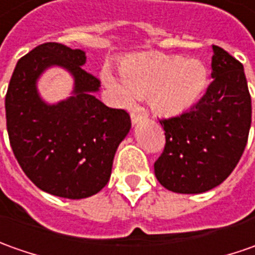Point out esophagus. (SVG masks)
I'll list each match as a JSON object with an SVG mask.
<instances>
[{
    "mask_svg": "<svg viewBox=\"0 0 255 255\" xmlns=\"http://www.w3.org/2000/svg\"><path fill=\"white\" fill-rule=\"evenodd\" d=\"M145 119H146V116H144V114L131 113V121H132V124H136V123H139V121H142V120Z\"/></svg>",
    "mask_w": 255,
    "mask_h": 255,
    "instance_id": "obj_1",
    "label": "esophagus"
}]
</instances>
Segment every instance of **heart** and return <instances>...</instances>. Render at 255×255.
Returning <instances> with one entry per match:
<instances>
[{
  "label": "heart",
  "mask_w": 255,
  "mask_h": 255,
  "mask_svg": "<svg viewBox=\"0 0 255 255\" xmlns=\"http://www.w3.org/2000/svg\"><path fill=\"white\" fill-rule=\"evenodd\" d=\"M121 75L119 79L103 70V82L121 104L131 106L136 97L148 96L151 109L166 117L192 110L209 86L206 65L178 55H139L123 65Z\"/></svg>",
  "instance_id": "1"
}]
</instances>
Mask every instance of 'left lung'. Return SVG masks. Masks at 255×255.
<instances>
[{
  "mask_svg": "<svg viewBox=\"0 0 255 255\" xmlns=\"http://www.w3.org/2000/svg\"><path fill=\"white\" fill-rule=\"evenodd\" d=\"M212 79L192 110L159 120L166 142L154 163L155 176L176 193H203L220 185L247 145L251 97L244 67L224 49L213 46Z\"/></svg>",
  "mask_w": 255,
  "mask_h": 255,
  "instance_id": "left-lung-1",
  "label": "left lung"
}]
</instances>
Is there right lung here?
<instances>
[{"mask_svg":"<svg viewBox=\"0 0 255 255\" xmlns=\"http://www.w3.org/2000/svg\"><path fill=\"white\" fill-rule=\"evenodd\" d=\"M86 55L56 42L42 43L21 57L5 96L9 144L25 175L43 192L59 198L96 195L110 179L113 159L131 119L110 109L94 93L100 80L84 70ZM50 66L75 79L74 96L57 105L39 97L36 82Z\"/></svg>","mask_w":255,"mask_h":255,"instance_id":"add662e5","label":"right lung"}]
</instances>
